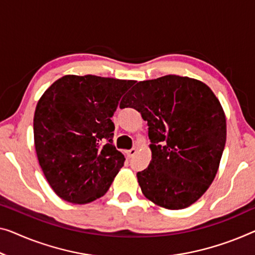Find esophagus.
I'll return each instance as SVG.
<instances>
[{"instance_id": "1", "label": "esophagus", "mask_w": 255, "mask_h": 255, "mask_svg": "<svg viewBox=\"0 0 255 255\" xmlns=\"http://www.w3.org/2000/svg\"><path fill=\"white\" fill-rule=\"evenodd\" d=\"M136 152H137V149H136V147H131L130 150L127 151V157L128 158H132L136 154Z\"/></svg>"}]
</instances>
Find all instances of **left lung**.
Wrapping results in <instances>:
<instances>
[{
  "instance_id": "left-lung-1",
  "label": "left lung",
  "mask_w": 255,
  "mask_h": 255,
  "mask_svg": "<svg viewBox=\"0 0 255 255\" xmlns=\"http://www.w3.org/2000/svg\"><path fill=\"white\" fill-rule=\"evenodd\" d=\"M147 121L152 159L137 173L143 195L167 210H182L212 184L226 145L227 125L213 91L178 75L137 82L121 102Z\"/></svg>"
}]
</instances>
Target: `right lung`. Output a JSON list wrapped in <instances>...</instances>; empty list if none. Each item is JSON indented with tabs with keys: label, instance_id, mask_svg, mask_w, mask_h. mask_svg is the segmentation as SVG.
I'll use <instances>...</instances> for the list:
<instances>
[{
	"label": "right lung",
	"instance_id": "obj_1",
	"mask_svg": "<svg viewBox=\"0 0 255 255\" xmlns=\"http://www.w3.org/2000/svg\"><path fill=\"white\" fill-rule=\"evenodd\" d=\"M131 80L65 75L49 87L34 115V142L52 190L72 204L104 196L124 166L111 118Z\"/></svg>",
	"mask_w": 255,
	"mask_h": 255
}]
</instances>
